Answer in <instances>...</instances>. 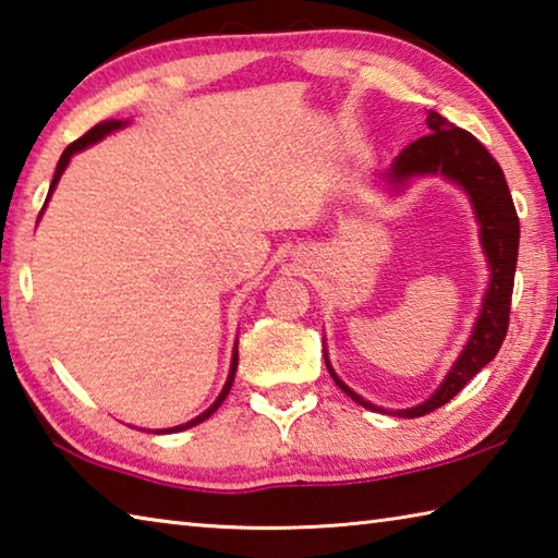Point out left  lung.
Returning <instances> with one entry per match:
<instances>
[{"instance_id":"obj_1","label":"left lung","mask_w":558,"mask_h":558,"mask_svg":"<svg viewBox=\"0 0 558 558\" xmlns=\"http://www.w3.org/2000/svg\"><path fill=\"white\" fill-rule=\"evenodd\" d=\"M428 134L407 146L397 156L392 166L383 173L389 191L402 193L409 181L422 179V175H444L468 193V201L473 205L475 220L481 225V247L490 269V281H487L481 314L475 318L473 333L468 338L461 355L448 369L444 383L438 385L436 392L426 402L409 407V409H383L367 399L353 392L343 379L336 375L330 365L328 353L324 348L326 367L333 383L343 392L369 412L392 414L404 418L424 416L434 409L444 407L446 402L461 392L481 369L497 355L502 340L510 326V304L514 289V269H517V250H520V218H517L510 189H507L505 173L490 151L475 140L471 132L461 130L441 117L438 112H428L426 117Z\"/></svg>"}]
</instances>
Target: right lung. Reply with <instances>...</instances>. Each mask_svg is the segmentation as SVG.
Wrapping results in <instances>:
<instances>
[{
    "label": "right lung",
    "mask_w": 558,
    "mask_h": 558,
    "mask_svg": "<svg viewBox=\"0 0 558 558\" xmlns=\"http://www.w3.org/2000/svg\"><path fill=\"white\" fill-rule=\"evenodd\" d=\"M130 122H122V120H107V122H100V124H95L90 132H85L81 140H75L73 144H68L65 146V151L61 154V159H58V166H56V173H53V181H51V189H48V198H46V203L51 201V193L56 191V185H58V181H61V175H63V171L68 169V163H71V156L73 154H77V151H83V149H87V146H93L95 142H100V140H105L107 134H112V132H117V130H122V126H126ZM46 203H44V208H46ZM44 213V210H41ZM41 213H38V218H41ZM234 373H238V343H234V350H232V363H230V373H228V379H225V387H222V392L218 395V399H215V402L205 409L203 414H198L195 418H191V422H185V424H181V426H171V428H156L154 434H175V432H185V428H191V426H195V424H203L205 418L208 416H213L215 412H218V407L225 402V397L230 395V387H232V383H234Z\"/></svg>",
    "instance_id": "obj_1"
}]
</instances>
